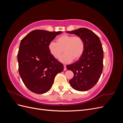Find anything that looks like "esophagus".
<instances>
[{"mask_svg": "<svg viewBox=\"0 0 123 123\" xmlns=\"http://www.w3.org/2000/svg\"><path fill=\"white\" fill-rule=\"evenodd\" d=\"M64 71H66V70H67L66 65H64Z\"/></svg>", "mask_w": 123, "mask_h": 123, "instance_id": "34e87169", "label": "esophagus"}]
</instances>
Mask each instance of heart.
Returning <instances> with one entry per match:
<instances>
[{
    "label": "heart",
    "mask_w": 123,
    "mask_h": 123,
    "mask_svg": "<svg viewBox=\"0 0 123 123\" xmlns=\"http://www.w3.org/2000/svg\"><path fill=\"white\" fill-rule=\"evenodd\" d=\"M56 41L57 43L52 41L48 46L50 53L55 58H60L63 49L65 54L60 58L62 62L69 63L73 59L78 60L82 56L85 50V43L80 37L64 35L58 37Z\"/></svg>",
    "instance_id": "heart-1"
}]
</instances>
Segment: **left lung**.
<instances>
[{
    "instance_id": "8db88e82",
    "label": "left lung",
    "mask_w": 123,
    "mask_h": 123,
    "mask_svg": "<svg viewBox=\"0 0 123 123\" xmlns=\"http://www.w3.org/2000/svg\"><path fill=\"white\" fill-rule=\"evenodd\" d=\"M83 38L85 43L84 53L79 60L67 66V69L74 73L69 83L76 90L86 91L98 82L103 69L104 52L98 35L87 28H80L67 31Z\"/></svg>"
}]
</instances>
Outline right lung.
Here are the masks:
<instances>
[{"label": "right lung", "instance_id": "add662e5", "mask_svg": "<svg viewBox=\"0 0 123 123\" xmlns=\"http://www.w3.org/2000/svg\"><path fill=\"white\" fill-rule=\"evenodd\" d=\"M62 33L36 30L21 40L17 54L19 73L25 86L35 93L49 91L56 74L64 70V66L51 55L48 48Z\"/></svg>", "mask_w": 123, "mask_h": 123}]
</instances>
